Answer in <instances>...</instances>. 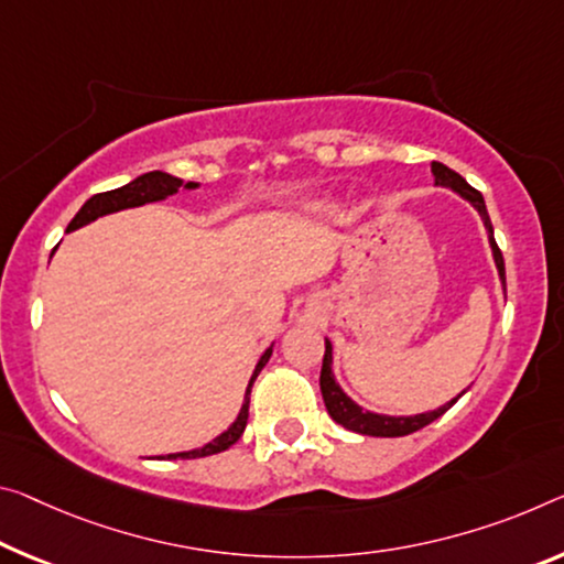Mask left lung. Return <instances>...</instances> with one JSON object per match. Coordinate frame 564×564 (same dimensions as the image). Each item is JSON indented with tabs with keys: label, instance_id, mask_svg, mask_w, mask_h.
Here are the masks:
<instances>
[{
	"label": "left lung",
	"instance_id": "obj_1",
	"mask_svg": "<svg viewBox=\"0 0 564 564\" xmlns=\"http://www.w3.org/2000/svg\"><path fill=\"white\" fill-rule=\"evenodd\" d=\"M432 173H434L436 185L452 187L454 193H459L464 200H469L477 208V213L481 216V223H485V228H487L491 256H495L499 279H502V285L507 289V283H505V258H502V250L497 248L495 228H491V220H489V213H487V205H485V198H481V193L475 191V187H471L467 181H464L459 173H454L452 167H446L442 163H432ZM330 364H334V348H330V341L326 338L324 366H321V394H324V404L328 409L330 419H334L336 424L346 426L348 432H356V434H366V436H406L411 432H416V429L432 424L434 419H440L444 411H449L454 404H457L459 397L464 394V391H462L459 397H454L452 401H446L444 406L434 409V411H424V414H414V416L373 414V411H364L359 404H356L354 399H348L344 394V389L338 387L336 379H334Z\"/></svg>",
	"mask_w": 564,
	"mask_h": 564
}]
</instances>
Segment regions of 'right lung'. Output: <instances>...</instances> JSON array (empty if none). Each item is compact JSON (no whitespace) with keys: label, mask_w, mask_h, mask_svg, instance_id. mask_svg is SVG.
Returning <instances> with one entry per match:
<instances>
[{"label":"right lung","mask_w":564,"mask_h":564,"mask_svg":"<svg viewBox=\"0 0 564 564\" xmlns=\"http://www.w3.org/2000/svg\"><path fill=\"white\" fill-rule=\"evenodd\" d=\"M181 187H187V191H193V187H198V183H183L181 177H173L167 173H160V170H153V173H145L135 177V181L122 185V187H115V191H107V193H97L89 198L83 208H79L77 216L69 220L67 226V234L69 230H77L87 226V223H93L97 218L107 216V213H118L124 208H138V205H145V203H155V200H165L167 195H175ZM271 348H265V354L258 359L256 364V371L253 377L248 381V389H246V399H243V406H240L236 422L230 424L226 432L216 440L208 442L200 449H191V452H177V454H167V457H158V459H198V457H210V454H218V452H226L228 446H234L240 434L246 432V424H248V404H250V389H253V381L261 369L265 366V361L271 359Z\"/></svg>","instance_id":"right-lung-1"}]
</instances>
